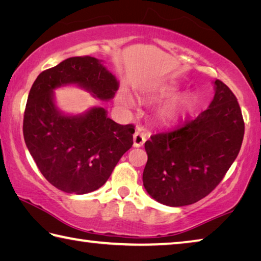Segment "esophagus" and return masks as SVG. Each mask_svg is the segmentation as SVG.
Masks as SVG:
<instances>
[{
    "instance_id": "obj_1",
    "label": "esophagus",
    "mask_w": 261,
    "mask_h": 261,
    "mask_svg": "<svg viewBox=\"0 0 261 261\" xmlns=\"http://www.w3.org/2000/svg\"><path fill=\"white\" fill-rule=\"evenodd\" d=\"M146 141V132L143 129H138L134 134V146L141 147Z\"/></svg>"
}]
</instances>
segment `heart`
I'll return each instance as SVG.
<instances>
[{
  "label": "heart",
  "mask_w": 261,
  "mask_h": 261,
  "mask_svg": "<svg viewBox=\"0 0 261 261\" xmlns=\"http://www.w3.org/2000/svg\"><path fill=\"white\" fill-rule=\"evenodd\" d=\"M177 94V88L174 86L163 87L161 95L163 98H173ZM124 102L131 103L130 96H124ZM194 105H196V98L193 95H182L175 99L171 102L167 103L165 107L160 110V117L165 123H175L191 112Z\"/></svg>",
  "instance_id": "1"
}]
</instances>
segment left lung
I'll return each mask as SVG.
<instances>
[{
    "mask_svg": "<svg viewBox=\"0 0 261 261\" xmlns=\"http://www.w3.org/2000/svg\"><path fill=\"white\" fill-rule=\"evenodd\" d=\"M208 108L174 130L145 143L144 187L163 205L187 206L216 188L235 161L244 137V121L235 94L219 79Z\"/></svg>",
    "mask_w": 261,
    "mask_h": 261,
    "instance_id": "8db88e82",
    "label": "left lung"
}]
</instances>
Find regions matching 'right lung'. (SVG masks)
I'll return each instance as SVG.
<instances>
[{
	"label": "right lung",
	"mask_w": 261,
	"mask_h": 261,
	"mask_svg": "<svg viewBox=\"0 0 261 261\" xmlns=\"http://www.w3.org/2000/svg\"><path fill=\"white\" fill-rule=\"evenodd\" d=\"M65 85H77L108 101L118 90V82L102 61L77 56L42 71L29 93L23 134L39 170L61 191L85 194L107 182L123 154L132 147L135 126L117 124L102 107L79 115L63 114L53 91Z\"/></svg>",
	"instance_id": "obj_1"
}]
</instances>
